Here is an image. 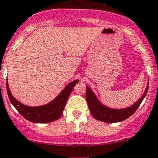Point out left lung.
Masks as SVG:
<instances>
[{"mask_svg":"<svg viewBox=\"0 0 158 158\" xmlns=\"http://www.w3.org/2000/svg\"><path fill=\"white\" fill-rule=\"evenodd\" d=\"M149 83L148 84L146 90L140 99L136 103L131 106L122 110H113V109L107 108L102 106L95 96L94 93L91 91L88 86H86V93H85V99L87 104L90 110L92 116L99 121L106 122V123H116L126 120L128 117L133 115L134 112L140 106V103L146 96L148 91Z\"/></svg>","mask_w":158,"mask_h":158,"instance_id":"8db88e82","label":"left lung"}]
</instances>
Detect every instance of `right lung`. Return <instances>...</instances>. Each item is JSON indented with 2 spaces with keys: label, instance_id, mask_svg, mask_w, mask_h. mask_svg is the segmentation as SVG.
<instances>
[{
  "label": "right lung",
  "instance_id": "obj_1",
  "mask_svg": "<svg viewBox=\"0 0 158 158\" xmlns=\"http://www.w3.org/2000/svg\"><path fill=\"white\" fill-rule=\"evenodd\" d=\"M79 82V80H75L69 83V85L64 89L62 93L49 103L46 105L38 107L27 106L23 105L17 99H15L9 89L7 80V92L9 99L14 106L20 113V114L24 117L26 120L38 123H46L55 121L61 117L62 115L65 103L76 84Z\"/></svg>",
  "mask_w": 158,
  "mask_h": 158
}]
</instances>
